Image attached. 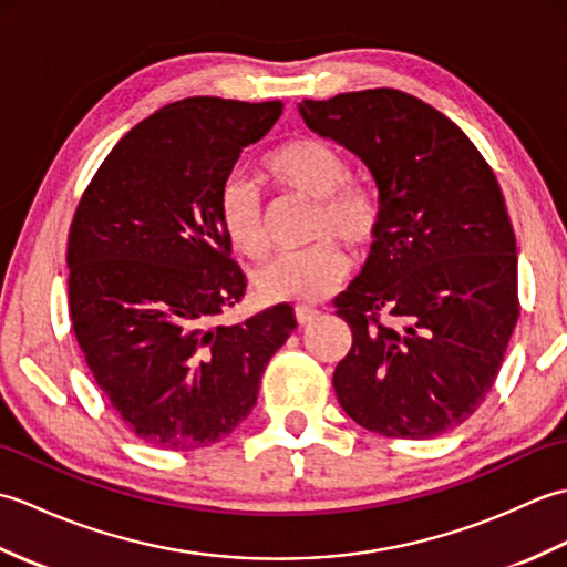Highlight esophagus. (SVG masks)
<instances>
[{"instance_id": "esophagus-1", "label": "esophagus", "mask_w": 567, "mask_h": 567, "mask_svg": "<svg viewBox=\"0 0 567 567\" xmlns=\"http://www.w3.org/2000/svg\"><path fill=\"white\" fill-rule=\"evenodd\" d=\"M317 315H319V311H317L315 307H305V305L295 307V317H297V323H299V327H305V323H309V321L315 319Z\"/></svg>"}]
</instances>
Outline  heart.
I'll list each match as a JSON object with an SVG mask.
<instances>
[{
  "label": "heart",
  "instance_id": "heart-1",
  "mask_svg": "<svg viewBox=\"0 0 567 567\" xmlns=\"http://www.w3.org/2000/svg\"><path fill=\"white\" fill-rule=\"evenodd\" d=\"M265 173L277 185L317 199L311 236L321 238L302 250L282 252L258 275V290L270 299L315 302L336 290L348 275V248L365 250L380 234L382 207L375 192L351 183L346 155L329 141L295 138L265 155ZM219 221L231 246L250 260L270 248L268 221L258 187L246 175H228L219 189Z\"/></svg>",
  "mask_w": 567,
  "mask_h": 567
}]
</instances>
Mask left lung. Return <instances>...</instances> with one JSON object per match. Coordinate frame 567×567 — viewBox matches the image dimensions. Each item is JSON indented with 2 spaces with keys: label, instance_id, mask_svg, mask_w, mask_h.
Returning <instances> with one entry per match:
<instances>
[{
  "label": "left lung",
  "instance_id": "obj_1",
  "mask_svg": "<svg viewBox=\"0 0 567 567\" xmlns=\"http://www.w3.org/2000/svg\"><path fill=\"white\" fill-rule=\"evenodd\" d=\"M299 114L368 165L382 207L363 270L336 297L353 333L336 396L382 436H441L485 402L519 317L497 177L449 116L400 90L305 100Z\"/></svg>",
  "mask_w": 567,
  "mask_h": 567
}]
</instances>
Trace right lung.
I'll return each instance as SVG.
<instances>
[{
    "mask_svg": "<svg viewBox=\"0 0 567 567\" xmlns=\"http://www.w3.org/2000/svg\"><path fill=\"white\" fill-rule=\"evenodd\" d=\"M280 114L282 102L167 104L116 143L78 204L68 236L72 329L116 414L155 449L226 439L297 327L290 305L219 323L246 295L219 189Z\"/></svg>",
    "mask_w": 567,
    "mask_h": 567,
    "instance_id": "add662e5",
    "label": "right lung"
}]
</instances>
